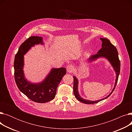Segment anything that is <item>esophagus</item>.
Listing matches in <instances>:
<instances>
[{
  "label": "esophagus",
  "instance_id": "obj_1",
  "mask_svg": "<svg viewBox=\"0 0 132 132\" xmlns=\"http://www.w3.org/2000/svg\"><path fill=\"white\" fill-rule=\"evenodd\" d=\"M66 70L68 73H72L74 70V68L72 65H69L66 67Z\"/></svg>",
  "mask_w": 132,
  "mask_h": 132
}]
</instances>
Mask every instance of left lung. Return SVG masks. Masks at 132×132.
Here are the masks:
<instances>
[{
    "label": "left lung",
    "mask_w": 132,
    "mask_h": 132,
    "mask_svg": "<svg viewBox=\"0 0 132 132\" xmlns=\"http://www.w3.org/2000/svg\"><path fill=\"white\" fill-rule=\"evenodd\" d=\"M100 39L102 42V48L98 51L97 53L91 55V56L88 58V62H91L92 61H95L96 60H97L100 58H104L106 59L109 61L111 65H112V66L113 68V70L116 72V78L115 85L112 92H111V93L108 96H107L106 97L102 98L101 100H97V101L87 100L86 99H84L82 97H81V96L79 95V93L78 92L79 81L77 78L75 76H73V79H74L73 92H74V94L75 95V97H76V98L80 102L83 103L87 104H91L97 103L101 101L106 99L108 97H109L111 95V94L114 91L116 85L117 84L118 80V77L120 73V62L119 59L118 53V51L117 50L116 47L112 44L111 43L109 39L105 38H101Z\"/></svg>",
    "instance_id": "8db88e82"
}]
</instances>
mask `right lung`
<instances>
[{
  "mask_svg": "<svg viewBox=\"0 0 132 132\" xmlns=\"http://www.w3.org/2000/svg\"><path fill=\"white\" fill-rule=\"evenodd\" d=\"M43 45V38L31 36L20 45L14 62V78L20 90L31 101L39 103L51 101L55 96L57 88L62 77L66 74V68H52L45 79L39 83H32L26 79L23 72L24 55L35 45Z\"/></svg>",
  "mask_w": 132,
  "mask_h": 132,
  "instance_id": "right-lung-1",
  "label": "right lung"
}]
</instances>
